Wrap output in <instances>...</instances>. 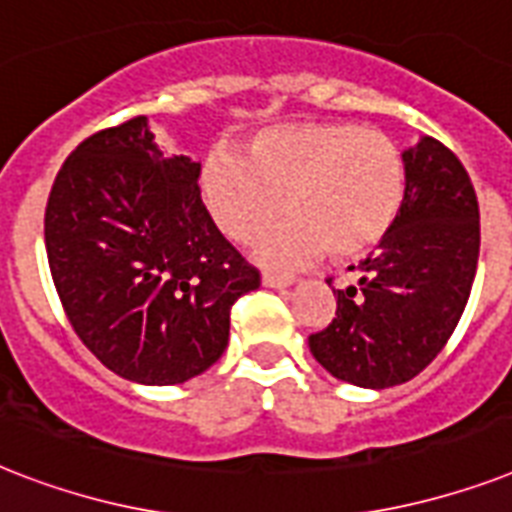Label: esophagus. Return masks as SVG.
Instances as JSON below:
<instances>
[{
	"label": "esophagus",
	"instance_id": "1",
	"mask_svg": "<svg viewBox=\"0 0 512 512\" xmlns=\"http://www.w3.org/2000/svg\"><path fill=\"white\" fill-rule=\"evenodd\" d=\"M292 276H284V273H263L265 287H289L292 284Z\"/></svg>",
	"mask_w": 512,
	"mask_h": 512
}]
</instances>
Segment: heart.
<instances>
[{"mask_svg":"<svg viewBox=\"0 0 512 512\" xmlns=\"http://www.w3.org/2000/svg\"><path fill=\"white\" fill-rule=\"evenodd\" d=\"M199 185L217 228L239 244H255L287 199L292 217L265 241L268 263H305L324 249L332 260H356L396 228L406 162L396 140L364 124L292 122L255 135L247 159L209 154Z\"/></svg>","mask_w":512,"mask_h":512,"instance_id":"1","label":"heart"}]
</instances>
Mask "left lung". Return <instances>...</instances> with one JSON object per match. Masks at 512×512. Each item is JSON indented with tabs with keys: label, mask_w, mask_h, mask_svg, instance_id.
Wrapping results in <instances>:
<instances>
[{
	"label": "left lung",
	"mask_w": 512,
	"mask_h": 512,
	"mask_svg": "<svg viewBox=\"0 0 512 512\" xmlns=\"http://www.w3.org/2000/svg\"><path fill=\"white\" fill-rule=\"evenodd\" d=\"M404 162L396 228L358 265L356 284L335 289V319L308 337L329 374L361 388L417 377L454 335L476 279L481 223L470 175L436 138L406 151Z\"/></svg>",
	"instance_id": "obj_1"
}]
</instances>
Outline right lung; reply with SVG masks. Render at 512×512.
<instances>
[{"label": "right lung", "instance_id": "right-lung-1", "mask_svg": "<svg viewBox=\"0 0 512 512\" xmlns=\"http://www.w3.org/2000/svg\"><path fill=\"white\" fill-rule=\"evenodd\" d=\"M199 164L164 156L146 116L68 154L44 209V247L79 340L111 372L177 385L223 356L231 308L260 271L201 204Z\"/></svg>", "mask_w": 512, "mask_h": 512}]
</instances>
